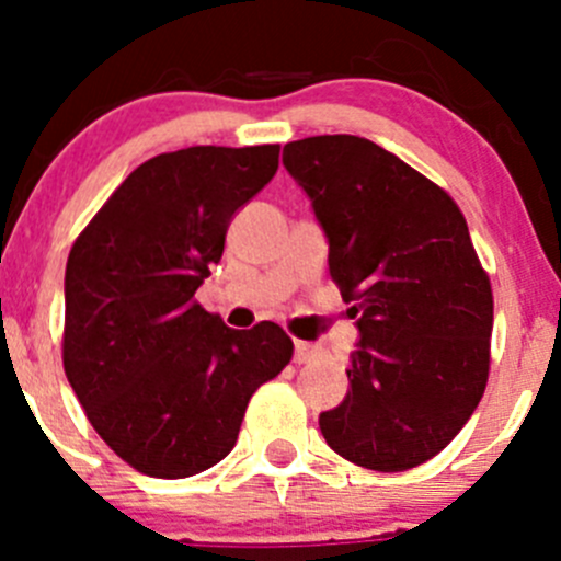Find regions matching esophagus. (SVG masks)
<instances>
[{"instance_id":"1","label":"esophagus","mask_w":561,"mask_h":561,"mask_svg":"<svg viewBox=\"0 0 561 561\" xmlns=\"http://www.w3.org/2000/svg\"><path fill=\"white\" fill-rule=\"evenodd\" d=\"M317 355H320V350H317L314 344L296 342V355H293V360H296V364H309V360H314Z\"/></svg>"}]
</instances>
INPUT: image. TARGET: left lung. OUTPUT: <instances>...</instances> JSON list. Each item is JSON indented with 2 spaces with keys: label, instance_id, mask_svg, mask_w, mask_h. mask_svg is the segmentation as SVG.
<instances>
[{
  "label": "left lung",
  "instance_id": "1",
  "mask_svg": "<svg viewBox=\"0 0 561 561\" xmlns=\"http://www.w3.org/2000/svg\"><path fill=\"white\" fill-rule=\"evenodd\" d=\"M328 239V268L355 301L350 390L320 412L347 461L404 472L437 456L489 382L494 298L454 197L358 135H314L282 151Z\"/></svg>",
  "mask_w": 561,
  "mask_h": 561
}]
</instances>
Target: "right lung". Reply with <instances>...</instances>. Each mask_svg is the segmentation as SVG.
I'll use <instances>...</instances> for the list:
<instances>
[{
	"label": "right lung",
	"instance_id": "obj_1",
	"mask_svg": "<svg viewBox=\"0 0 561 561\" xmlns=\"http://www.w3.org/2000/svg\"><path fill=\"white\" fill-rule=\"evenodd\" d=\"M276 168V144L151 157L70 249L65 375L107 448L149 478L222 461L254 390L290 364L276 322L233 331L195 301L230 219Z\"/></svg>",
	"mask_w": 561,
	"mask_h": 561
}]
</instances>
